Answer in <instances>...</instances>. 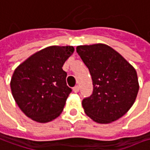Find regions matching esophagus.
<instances>
[{
    "label": "esophagus",
    "mask_w": 150,
    "mask_h": 150,
    "mask_svg": "<svg viewBox=\"0 0 150 150\" xmlns=\"http://www.w3.org/2000/svg\"><path fill=\"white\" fill-rule=\"evenodd\" d=\"M73 91H74V92L77 93V92H79V91H80V87H79L78 86H75V87L73 88Z\"/></svg>",
    "instance_id": "1"
}]
</instances>
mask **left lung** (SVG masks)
<instances>
[{
    "instance_id": "left-lung-1",
    "label": "left lung",
    "mask_w": 150,
    "mask_h": 150,
    "mask_svg": "<svg viewBox=\"0 0 150 150\" xmlns=\"http://www.w3.org/2000/svg\"><path fill=\"white\" fill-rule=\"evenodd\" d=\"M76 51L89 69L93 83L91 96L82 101L86 114L98 123L119 119L134 105L139 92L135 69L103 43L77 46Z\"/></svg>"
}]
</instances>
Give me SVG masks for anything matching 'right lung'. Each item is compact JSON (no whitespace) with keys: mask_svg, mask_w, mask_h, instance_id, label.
Listing matches in <instances>:
<instances>
[{"mask_svg":"<svg viewBox=\"0 0 150 150\" xmlns=\"http://www.w3.org/2000/svg\"><path fill=\"white\" fill-rule=\"evenodd\" d=\"M74 51L73 46H50L30 56L14 70L11 93L31 119L48 122L61 114L71 92L62 67Z\"/></svg>","mask_w":150,"mask_h":150,"instance_id":"add662e5","label":"right lung"}]
</instances>
